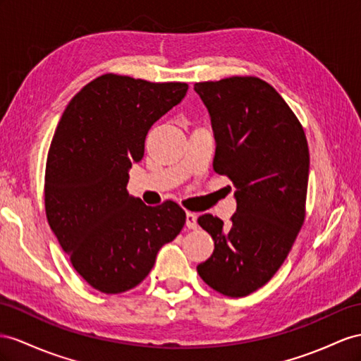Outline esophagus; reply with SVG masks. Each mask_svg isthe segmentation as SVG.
I'll return each mask as SVG.
<instances>
[{"label":"esophagus","mask_w":361,"mask_h":361,"mask_svg":"<svg viewBox=\"0 0 361 361\" xmlns=\"http://www.w3.org/2000/svg\"><path fill=\"white\" fill-rule=\"evenodd\" d=\"M186 226L189 228H197L198 223H197V215L192 214V212H188L186 214Z\"/></svg>","instance_id":"34e87169"}]
</instances>
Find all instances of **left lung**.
<instances>
[{
    "mask_svg": "<svg viewBox=\"0 0 361 361\" xmlns=\"http://www.w3.org/2000/svg\"><path fill=\"white\" fill-rule=\"evenodd\" d=\"M193 88L214 128V169L233 183L238 202L228 226L210 214L198 218L215 250L197 271L215 291L244 298L281 269L302 228L308 142L291 108L259 78L232 76Z\"/></svg>",
    "mask_w": 361,
    "mask_h": 361,
    "instance_id": "left-lung-1",
    "label": "left lung"
}]
</instances>
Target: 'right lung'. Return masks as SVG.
Listing matches in <instances>:
<instances>
[{
	"instance_id": "1",
	"label": "right lung",
	"mask_w": 361,
	"mask_h": 361,
	"mask_svg": "<svg viewBox=\"0 0 361 361\" xmlns=\"http://www.w3.org/2000/svg\"><path fill=\"white\" fill-rule=\"evenodd\" d=\"M188 88L108 73L63 111L45 164V215L73 269L94 290L134 288L186 223L177 202L146 206L126 184L129 168L143 159L147 131Z\"/></svg>"
}]
</instances>
